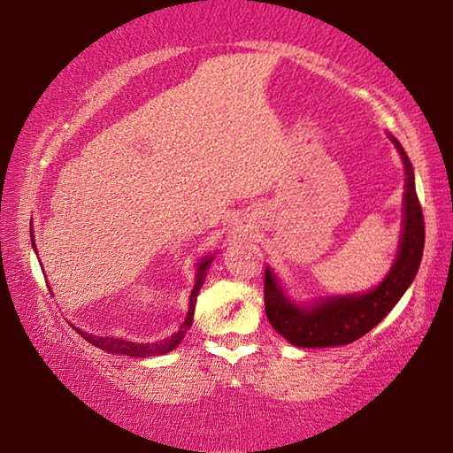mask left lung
<instances>
[{"instance_id": "1", "label": "left lung", "mask_w": 453, "mask_h": 453, "mask_svg": "<svg viewBox=\"0 0 453 453\" xmlns=\"http://www.w3.org/2000/svg\"><path fill=\"white\" fill-rule=\"evenodd\" d=\"M399 149L404 172V219L395 265L378 287L359 295L321 298L313 306H298L287 298L270 268L265 270V308L270 325L296 348L346 346L359 340L386 318L414 281L425 243L421 203L416 195L414 168L403 145L389 134Z\"/></svg>"}]
</instances>
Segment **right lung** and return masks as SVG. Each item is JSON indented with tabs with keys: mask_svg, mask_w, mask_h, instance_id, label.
Returning <instances> with one entry per match:
<instances>
[{
	"mask_svg": "<svg viewBox=\"0 0 453 453\" xmlns=\"http://www.w3.org/2000/svg\"><path fill=\"white\" fill-rule=\"evenodd\" d=\"M30 236H32V248L35 250V243H34V232L30 228ZM213 257H203L202 263L196 268V281H195V289L190 293V300H188V313L185 321L181 323L180 331L173 333L170 338L166 340H160V342H153V344H135V342H128V340H122V338H105V336H94L88 334L85 331H81V328L75 326V331L83 336L87 342H90L92 346L100 348L104 351L109 353H119V355H128V357H157V355H164L172 351L173 348L180 346V342L185 338L187 331L190 326H193V318H195V306H196V296L200 293V287L203 285L205 280V273H208V268L211 265Z\"/></svg>",
	"mask_w": 453,
	"mask_h": 453,
	"instance_id": "1",
	"label": "right lung"
}]
</instances>
